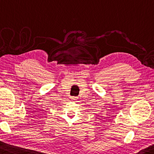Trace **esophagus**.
<instances>
[{"mask_svg": "<svg viewBox=\"0 0 154 154\" xmlns=\"http://www.w3.org/2000/svg\"><path fill=\"white\" fill-rule=\"evenodd\" d=\"M72 100L73 101H76L77 100V98L75 97V96H73V97H72Z\"/></svg>", "mask_w": 154, "mask_h": 154, "instance_id": "34e87169", "label": "esophagus"}]
</instances>
